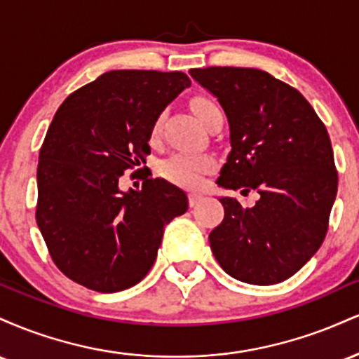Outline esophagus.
Returning a JSON list of instances; mask_svg holds the SVG:
<instances>
[{
	"label": "esophagus",
	"instance_id": "esophagus-1",
	"mask_svg": "<svg viewBox=\"0 0 359 359\" xmlns=\"http://www.w3.org/2000/svg\"><path fill=\"white\" fill-rule=\"evenodd\" d=\"M201 199H203V194L201 192H189V204L191 205H196Z\"/></svg>",
	"mask_w": 359,
	"mask_h": 359
}]
</instances>
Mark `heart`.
<instances>
[{
  "label": "heart",
  "mask_w": 359,
  "mask_h": 359,
  "mask_svg": "<svg viewBox=\"0 0 359 359\" xmlns=\"http://www.w3.org/2000/svg\"><path fill=\"white\" fill-rule=\"evenodd\" d=\"M191 106L197 118L203 121V125L208 121L211 114L221 111L219 104L209 96H194L191 100ZM162 125V118H156L154 126H151V137H156ZM214 167V158L209 155L201 154H174L163 160L160 165V172L170 182L184 185V187H197L201 184V177L205 172H209Z\"/></svg>",
  "instance_id": "heart-1"
}]
</instances>
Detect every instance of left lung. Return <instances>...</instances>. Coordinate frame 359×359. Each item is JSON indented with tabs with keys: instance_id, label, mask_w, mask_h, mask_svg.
I'll return each mask as SVG.
<instances>
[{
	"instance_id": "8db88e82",
	"label": "left lung",
	"mask_w": 359,
	"mask_h": 359,
	"mask_svg": "<svg viewBox=\"0 0 359 359\" xmlns=\"http://www.w3.org/2000/svg\"><path fill=\"white\" fill-rule=\"evenodd\" d=\"M221 102L231 154L217 184L248 196L253 208L221 197L224 219L209 234L221 269L253 285L290 278L323 245L337 192L331 140L297 89L250 67L191 69Z\"/></svg>"
}]
</instances>
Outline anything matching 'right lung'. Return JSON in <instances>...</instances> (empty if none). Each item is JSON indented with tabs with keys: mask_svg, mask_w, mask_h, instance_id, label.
<instances>
[{
	"mask_svg": "<svg viewBox=\"0 0 359 359\" xmlns=\"http://www.w3.org/2000/svg\"><path fill=\"white\" fill-rule=\"evenodd\" d=\"M189 86L179 71H109L57 109L40 148L35 217L52 262L79 285L102 294L137 285L163 226L187 211V196L167 180L130 192L118 182L147 162L155 119Z\"/></svg>",
	"mask_w": 359,
	"mask_h": 359,
	"instance_id": "right-lung-1",
	"label": "right lung"
}]
</instances>
